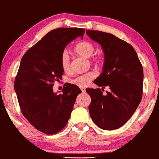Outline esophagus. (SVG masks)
<instances>
[{
    "label": "esophagus",
    "instance_id": "34e87169",
    "mask_svg": "<svg viewBox=\"0 0 159 159\" xmlns=\"http://www.w3.org/2000/svg\"><path fill=\"white\" fill-rule=\"evenodd\" d=\"M80 89L82 90V93H84L85 92H86V89H85L84 87H80Z\"/></svg>",
    "mask_w": 159,
    "mask_h": 159
}]
</instances>
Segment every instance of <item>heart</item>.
<instances>
[{"label": "heart", "mask_w": 159, "mask_h": 159, "mask_svg": "<svg viewBox=\"0 0 159 159\" xmlns=\"http://www.w3.org/2000/svg\"><path fill=\"white\" fill-rule=\"evenodd\" d=\"M75 52L77 54L84 57H90L94 52V46L91 43L84 41L78 43L74 48ZM61 65L64 71H67L70 69V59L67 53L65 52L61 57ZM96 73L94 72H88L84 74L79 75L70 80L72 84L77 85L78 87H83L87 86L94 79Z\"/></svg>", "instance_id": "1"}]
</instances>
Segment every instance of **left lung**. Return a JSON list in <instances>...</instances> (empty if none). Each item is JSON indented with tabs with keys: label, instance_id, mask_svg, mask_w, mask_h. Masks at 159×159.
<instances>
[{
	"label": "left lung",
	"instance_id": "obj_1",
	"mask_svg": "<svg viewBox=\"0 0 159 159\" xmlns=\"http://www.w3.org/2000/svg\"><path fill=\"white\" fill-rule=\"evenodd\" d=\"M86 33L102 46L104 55L102 72L94 83L103 89L109 87L105 94L99 88L86 89L92 99L89 115L99 128L114 130L131 118L141 101L142 65L135 50L125 41L104 32L88 30Z\"/></svg>",
	"mask_w": 159,
	"mask_h": 159
}]
</instances>
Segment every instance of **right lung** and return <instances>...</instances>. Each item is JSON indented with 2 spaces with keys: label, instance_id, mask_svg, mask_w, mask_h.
Returning <instances> with one entry per match:
<instances>
[{
  "label": "right lung",
  "instance_id": "1",
  "mask_svg": "<svg viewBox=\"0 0 159 159\" xmlns=\"http://www.w3.org/2000/svg\"><path fill=\"white\" fill-rule=\"evenodd\" d=\"M82 28H60L48 33L25 53L14 83L15 92L23 116L35 129L55 134L69 120L77 95L76 85L66 83L62 94L52 87L63 70L61 57L66 46L79 36Z\"/></svg>",
  "mask_w": 159,
  "mask_h": 159
}]
</instances>
